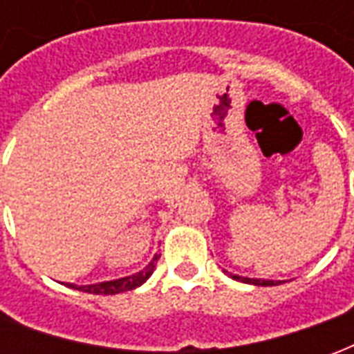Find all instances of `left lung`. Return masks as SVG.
Listing matches in <instances>:
<instances>
[{
	"instance_id": "left-lung-1",
	"label": "left lung",
	"mask_w": 354,
	"mask_h": 354,
	"mask_svg": "<svg viewBox=\"0 0 354 354\" xmlns=\"http://www.w3.org/2000/svg\"><path fill=\"white\" fill-rule=\"evenodd\" d=\"M233 279H237L241 282H248V284H256V286H274L279 282L274 281H260V279H246V277H239V274H231Z\"/></svg>"
}]
</instances>
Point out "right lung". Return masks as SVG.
<instances>
[{
    "label": "right lung",
    "instance_id": "right-lung-1",
    "mask_svg": "<svg viewBox=\"0 0 354 354\" xmlns=\"http://www.w3.org/2000/svg\"><path fill=\"white\" fill-rule=\"evenodd\" d=\"M157 260H159V256H155L153 261H151L146 269H142L140 273L131 274V277H124V279L98 282V284H88V286H75V284H70V288L81 290V292H88V294H100V296H111V294L127 292V290H132V288H136V286H140L142 282H146L147 279L151 277Z\"/></svg>",
    "mask_w": 354,
    "mask_h": 354
}]
</instances>
